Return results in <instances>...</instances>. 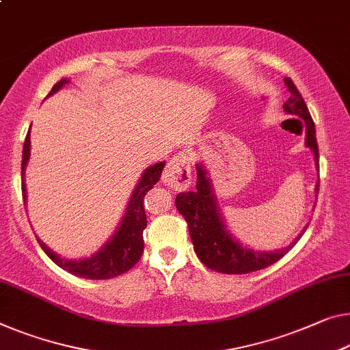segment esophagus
Returning a JSON list of instances; mask_svg holds the SVG:
<instances>
[{"label": "esophagus", "instance_id": "esophagus-1", "mask_svg": "<svg viewBox=\"0 0 350 350\" xmlns=\"http://www.w3.org/2000/svg\"><path fill=\"white\" fill-rule=\"evenodd\" d=\"M163 182L173 190H187L191 185V159L187 154L174 155L163 171Z\"/></svg>", "mask_w": 350, "mask_h": 350}]
</instances>
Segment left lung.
Here are the masks:
<instances>
[{"instance_id": "left-lung-1", "label": "left lung", "mask_w": 350, "mask_h": 350, "mask_svg": "<svg viewBox=\"0 0 350 350\" xmlns=\"http://www.w3.org/2000/svg\"><path fill=\"white\" fill-rule=\"evenodd\" d=\"M284 81L291 92V97L284 103V111L297 114L305 121L306 146L314 152L316 165L319 166V148H317L316 142L314 122H312L304 97H301V94L291 78H286ZM196 190L179 193L176 196V207L179 213H182V217L185 218L196 256L200 258L206 267L229 275L256 272V270L269 267L276 260H280L301 237L300 234L295 239V242H292L288 248L272 253H259L242 247L241 243L234 241L231 234L226 231L225 225H223L212 195L211 180L207 179L204 170L201 166L196 168Z\"/></svg>"}]
</instances>
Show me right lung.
<instances>
[{
  "mask_svg": "<svg viewBox=\"0 0 350 350\" xmlns=\"http://www.w3.org/2000/svg\"><path fill=\"white\" fill-rule=\"evenodd\" d=\"M67 83L66 78H62L56 85L51 88L49 96L59 91L62 86ZM29 132L25 138L23 144V159H22V195L23 201L26 202V189H25V168L29 159ZM165 163H160L150 166L144 171L142 180L138 182L137 189H135L132 200L129 202L127 212L121 223V226L114 234L111 241H109L105 247H103L97 254H94L92 258L83 259V260H67L59 258L58 254H55L50 248H46L39 239L38 242L42 247V250L46 253L56 265H59L61 269L67 270L72 275L81 276V278H90V280H108L113 276H118L124 272H127L138 262L139 258L143 254L144 242H143V231L146 225H148V218H146L144 212V196L152 187L157 184L161 171H163Z\"/></svg>",
  "mask_w": 350,
  "mask_h": 350,
  "instance_id": "add662e5",
  "label": "right lung"
}]
</instances>
